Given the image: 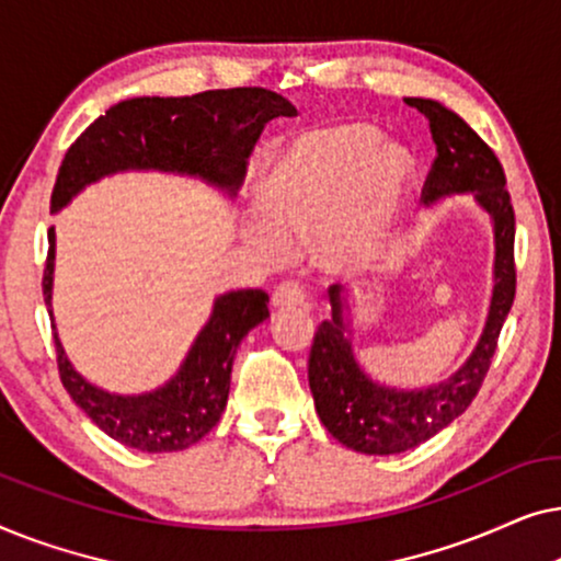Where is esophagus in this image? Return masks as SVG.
I'll return each mask as SVG.
<instances>
[{
	"label": "esophagus",
	"mask_w": 561,
	"mask_h": 561,
	"mask_svg": "<svg viewBox=\"0 0 561 561\" xmlns=\"http://www.w3.org/2000/svg\"><path fill=\"white\" fill-rule=\"evenodd\" d=\"M298 306H306V294L298 283H283V286L275 288L273 294V309H298Z\"/></svg>",
	"instance_id": "obj_1"
}]
</instances>
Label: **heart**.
Segmentation results:
<instances>
[{"label": "heart", "instance_id": "obj_1", "mask_svg": "<svg viewBox=\"0 0 561 561\" xmlns=\"http://www.w3.org/2000/svg\"><path fill=\"white\" fill-rule=\"evenodd\" d=\"M411 179L409 152L370 125L304 133L267 163L242 240L265 265H283L290 248L313 240L324 273H370L396 240Z\"/></svg>", "mask_w": 561, "mask_h": 561}]
</instances>
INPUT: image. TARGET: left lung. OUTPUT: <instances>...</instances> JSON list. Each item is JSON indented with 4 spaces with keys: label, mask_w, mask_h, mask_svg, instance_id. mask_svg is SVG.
Wrapping results in <instances>:
<instances>
[{
    "label": "left lung",
    "mask_w": 561,
    "mask_h": 561,
    "mask_svg": "<svg viewBox=\"0 0 561 561\" xmlns=\"http://www.w3.org/2000/svg\"><path fill=\"white\" fill-rule=\"evenodd\" d=\"M405 104L428 119L436 158L424 186V206H436L444 198L472 194L493 227V288H490L488 317L470 357L447 380L426 388H396L375 380L359 365L355 352V309L340 286L329 288L332 319H327L313 336L309 357V388L321 424L336 442L359 455H401L409 451L457 416H462L478 396L490 359L495 355L497 336L516 296V267H513V237L516 217L503 165L478 133L434 99L405 96Z\"/></svg>",
    "instance_id": "obj_1"
}]
</instances>
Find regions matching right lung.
Here are the masks:
<instances>
[{
	"label": "right lung",
	"instance_id": "right-lung-1",
	"mask_svg": "<svg viewBox=\"0 0 561 561\" xmlns=\"http://www.w3.org/2000/svg\"><path fill=\"white\" fill-rule=\"evenodd\" d=\"M296 106L267 89H217L194 96H135L91 122L60 163L50 211L58 214L91 183L117 173H168L202 181L229 202L248 171L260 133ZM56 227L48 229L43 296L48 306L60 380L73 403L114 442L148 455L181 451L204 439L227 409L237 347L271 319L260 288L219 294L179 370L142 393H112L76 370L53 317Z\"/></svg>",
	"mask_w": 561,
	"mask_h": 561
}]
</instances>
